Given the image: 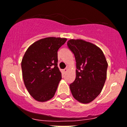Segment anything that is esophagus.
<instances>
[{"label": "esophagus", "mask_w": 127, "mask_h": 127, "mask_svg": "<svg viewBox=\"0 0 127 127\" xmlns=\"http://www.w3.org/2000/svg\"><path fill=\"white\" fill-rule=\"evenodd\" d=\"M67 68H65L63 70V72H64V73H66V72H67Z\"/></svg>", "instance_id": "34e87169"}]
</instances>
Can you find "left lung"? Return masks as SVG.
Listing matches in <instances>:
<instances>
[{
	"label": "left lung",
	"instance_id": "1",
	"mask_svg": "<svg viewBox=\"0 0 127 127\" xmlns=\"http://www.w3.org/2000/svg\"><path fill=\"white\" fill-rule=\"evenodd\" d=\"M74 55L76 79L69 85L75 99L88 104L100 94L107 77L108 64L102 51L96 45L82 40H69L67 43Z\"/></svg>",
	"mask_w": 127,
	"mask_h": 127
}]
</instances>
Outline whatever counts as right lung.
Listing matches in <instances>:
<instances>
[{
    "mask_svg": "<svg viewBox=\"0 0 127 127\" xmlns=\"http://www.w3.org/2000/svg\"><path fill=\"white\" fill-rule=\"evenodd\" d=\"M67 39L48 37L30 46L22 58V76L30 94L39 102L53 97L61 79L58 51Z\"/></svg>",
    "mask_w": 127,
    "mask_h": 127,
    "instance_id": "add662e5",
    "label": "right lung"
}]
</instances>
